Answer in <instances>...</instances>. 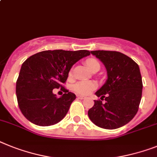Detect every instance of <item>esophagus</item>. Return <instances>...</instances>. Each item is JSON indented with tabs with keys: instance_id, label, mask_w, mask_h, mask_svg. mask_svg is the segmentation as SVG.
<instances>
[{
	"instance_id": "esophagus-1",
	"label": "esophagus",
	"mask_w": 157,
	"mask_h": 157,
	"mask_svg": "<svg viewBox=\"0 0 157 157\" xmlns=\"http://www.w3.org/2000/svg\"><path fill=\"white\" fill-rule=\"evenodd\" d=\"M77 98L81 99V100H84V99H85V97H83V96H77Z\"/></svg>"
}]
</instances>
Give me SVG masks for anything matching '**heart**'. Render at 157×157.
<instances>
[{"label":"heart","mask_w":157,"mask_h":157,"mask_svg":"<svg viewBox=\"0 0 157 157\" xmlns=\"http://www.w3.org/2000/svg\"><path fill=\"white\" fill-rule=\"evenodd\" d=\"M85 63L91 71H93L97 68H100V63L96 59L89 58L86 60ZM96 88H97V84L93 81H80L72 86V89L75 93L80 95L89 94Z\"/></svg>","instance_id":"obj_1"}]
</instances>
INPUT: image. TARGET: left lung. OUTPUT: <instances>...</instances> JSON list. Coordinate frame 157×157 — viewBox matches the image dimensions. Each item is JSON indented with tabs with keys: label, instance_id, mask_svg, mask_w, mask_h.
Segmentation results:
<instances>
[{
	"label": "left lung",
	"instance_id": "8db88e82",
	"mask_svg": "<svg viewBox=\"0 0 157 157\" xmlns=\"http://www.w3.org/2000/svg\"><path fill=\"white\" fill-rule=\"evenodd\" d=\"M107 69L106 83L96 93L101 100L88 115L98 127L115 129L125 125L136 116L142 97L141 75L138 64L124 54L117 51H92ZM105 99V102L102 103Z\"/></svg>",
	"mask_w": 157,
	"mask_h": 157
}]
</instances>
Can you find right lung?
<instances>
[{"mask_svg": "<svg viewBox=\"0 0 157 157\" xmlns=\"http://www.w3.org/2000/svg\"><path fill=\"white\" fill-rule=\"evenodd\" d=\"M90 55L88 50H48L29 56L22 64L16 84L18 106L30 122L39 126L58 123L65 117L76 95L62 85L72 66ZM65 93L56 98L52 89Z\"/></svg>", "mask_w": 157, "mask_h": 157, "instance_id": "obj_1", "label": "right lung"}]
</instances>
